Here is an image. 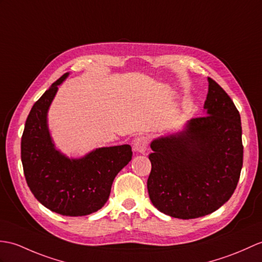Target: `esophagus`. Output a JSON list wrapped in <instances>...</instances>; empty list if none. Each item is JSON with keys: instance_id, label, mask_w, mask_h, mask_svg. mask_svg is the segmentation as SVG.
<instances>
[{"instance_id": "obj_1", "label": "esophagus", "mask_w": 262, "mask_h": 262, "mask_svg": "<svg viewBox=\"0 0 262 262\" xmlns=\"http://www.w3.org/2000/svg\"><path fill=\"white\" fill-rule=\"evenodd\" d=\"M149 141L146 136H138L133 141V148L138 153H145L148 147Z\"/></svg>"}]
</instances>
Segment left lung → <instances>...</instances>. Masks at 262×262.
Returning <instances> with one entry per match:
<instances>
[{
	"instance_id": "obj_1",
	"label": "left lung",
	"mask_w": 262,
	"mask_h": 262,
	"mask_svg": "<svg viewBox=\"0 0 262 262\" xmlns=\"http://www.w3.org/2000/svg\"><path fill=\"white\" fill-rule=\"evenodd\" d=\"M208 80L205 116L150 144L149 199L157 210L183 220L208 215L226 203L243 163L239 111L220 84Z\"/></svg>"
}]
</instances>
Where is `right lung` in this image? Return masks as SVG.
<instances>
[{
	"label": "right lung",
	"mask_w": 262,
	"mask_h": 262,
	"mask_svg": "<svg viewBox=\"0 0 262 262\" xmlns=\"http://www.w3.org/2000/svg\"><path fill=\"white\" fill-rule=\"evenodd\" d=\"M64 74L35 101L21 138V160L28 186L46 208L67 216H82L101 209L114 179L132 160L129 145L102 147L80 160H69L54 148L47 113Z\"/></svg>",
	"instance_id": "obj_1"
}]
</instances>
